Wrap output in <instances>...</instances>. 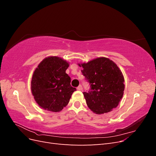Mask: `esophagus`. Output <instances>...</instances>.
I'll return each mask as SVG.
<instances>
[{
  "mask_svg": "<svg viewBox=\"0 0 156 156\" xmlns=\"http://www.w3.org/2000/svg\"><path fill=\"white\" fill-rule=\"evenodd\" d=\"M77 89L79 90H83V87L81 85V84H80V85L77 88Z\"/></svg>",
  "mask_w": 156,
  "mask_h": 156,
  "instance_id": "esophagus-1",
  "label": "esophagus"
}]
</instances>
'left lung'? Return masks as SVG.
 I'll return each mask as SVG.
<instances>
[{"mask_svg": "<svg viewBox=\"0 0 156 156\" xmlns=\"http://www.w3.org/2000/svg\"><path fill=\"white\" fill-rule=\"evenodd\" d=\"M90 84L83 92L90 109L98 115L111 111L119 104L124 91V78L117 65L108 58L99 57L87 63L78 64Z\"/></svg>", "mask_w": 156, "mask_h": 156, "instance_id": "8db88e82", "label": "left lung"}]
</instances>
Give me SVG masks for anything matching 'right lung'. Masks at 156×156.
Segmentation results:
<instances>
[{"label": "right lung", "mask_w": 156, "mask_h": 156, "mask_svg": "<svg viewBox=\"0 0 156 156\" xmlns=\"http://www.w3.org/2000/svg\"><path fill=\"white\" fill-rule=\"evenodd\" d=\"M69 63L58 56H49L37 66L32 75L31 91L36 102L44 109L59 112L66 106L76 88L71 86L66 73Z\"/></svg>", "instance_id": "right-lung-1"}]
</instances>
